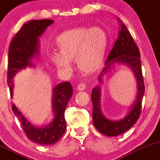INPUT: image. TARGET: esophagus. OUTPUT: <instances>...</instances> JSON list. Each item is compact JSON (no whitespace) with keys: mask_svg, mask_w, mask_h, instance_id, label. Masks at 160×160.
Returning a JSON list of instances; mask_svg holds the SVG:
<instances>
[{"mask_svg":"<svg viewBox=\"0 0 160 160\" xmlns=\"http://www.w3.org/2000/svg\"><path fill=\"white\" fill-rule=\"evenodd\" d=\"M86 86L84 83H80L78 85V87H77V89L78 90V91H84V90L85 89Z\"/></svg>","mask_w":160,"mask_h":160,"instance_id":"34e87169","label":"esophagus"}]
</instances>
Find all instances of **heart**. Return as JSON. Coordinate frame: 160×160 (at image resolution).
I'll use <instances>...</instances> for the list:
<instances>
[{"instance_id": "obj_1", "label": "heart", "mask_w": 160, "mask_h": 160, "mask_svg": "<svg viewBox=\"0 0 160 160\" xmlns=\"http://www.w3.org/2000/svg\"><path fill=\"white\" fill-rule=\"evenodd\" d=\"M57 43L60 53H52L51 60L60 70L70 71L71 62L75 60L81 72L91 74L99 69L103 63L108 36L98 27H80L61 34Z\"/></svg>"}]
</instances>
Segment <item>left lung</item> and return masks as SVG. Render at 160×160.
<instances>
[{
  "instance_id": "obj_1",
  "label": "left lung",
  "mask_w": 160,
  "mask_h": 160,
  "mask_svg": "<svg viewBox=\"0 0 160 160\" xmlns=\"http://www.w3.org/2000/svg\"><path fill=\"white\" fill-rule=\"evenodd\" d=\"M118 21L120 22L119 36L106 61L105 67L98 78L100 85L94 87L91 93V101L93 103L92 118L94 125L100 133L108 137L119 135L130 129L136 123L141 114V103L145 89L139 49L125 24L120 20V19H118ZM116 63L127 65L133 71L137 82V96L131 107L130 111L123 119L110 120L103 116L100 108L101 92L99 85L102 81V77L114 67Z\"/></svg>"
}]
</instances>
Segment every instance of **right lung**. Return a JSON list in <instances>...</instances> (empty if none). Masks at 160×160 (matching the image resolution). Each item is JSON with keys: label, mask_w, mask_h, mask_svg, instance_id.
Instances as JSON below:
<instances>
[{"label": "right lung", "mask_w": 160, "mask_h": 160, "mask_svg": "<svg viewBox=\"0 0 160 160\" xmlns=\"http://www.w3.org/2000/svg\"><path fill=\"white\" fill-rule=\"evenodd\" d=\"M53 22L51 19L29 21L23 25L12 38L9 49L8 67V84L11 98L14 76L18 72L28 66H34L32 62V59L39 53L38 38ZM72 92L71 84L68 82H61L55 86L52 97V109L54 117L49 125L44 127L32 125L12 104V112L19 119L23 130L30 141L41 145H51L60 139L66 132L65 110L68 102L72 96Z\"/></svg>", "instance_id": "add662e5"}]
</instances>
